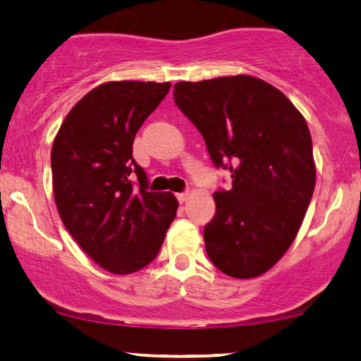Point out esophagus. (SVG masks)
Instances as JSON below:
<instances>
[{
	"mask_svg": "<svg viewBox=\"0 0 361 361\" xmlns=\"http://www.w3.org/2000/svg\"><path fill=\"white\" fill-rule=\"evenodd\" d=\"M176 197H177V200L180 202V204H184V202L189 200L190 194H189V192H180V194H176Z\"/></svg>",
	"mask_w": 361,
	"mask_h": 361,
	"instance_id": "obj_1",
	"label": "esophagus"
}]
</instances>
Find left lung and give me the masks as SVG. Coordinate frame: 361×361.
<instances>
[{
  "label": "left lung",
  "mask_w": 361,
  "mask_h": 361,
  "mask_svg": "<svg viewBox=\"0 0 361 361\" xmlns=\"http://www.w3.org/2000/svg\"><path fill=\"white\" fill-rule=\"evenodd\" d=\"M174 100L233 179L214 194L207 255L231 278L264 274L293 245L314 194L307 123L283 92L251 75L177 82Z\"/></svg>",
  "instance_id": "left-lung-1"
}]
</instances>
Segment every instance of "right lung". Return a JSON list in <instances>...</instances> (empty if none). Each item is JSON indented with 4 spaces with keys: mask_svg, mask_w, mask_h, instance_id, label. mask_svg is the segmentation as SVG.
<instances>
[{
    "mask_svg": "<svg viewBox=\"0 0 361 361\" xmlns=\"http://www.w3.org/2000/svg\"><path fill=\"white\" fill-rule=\"evenodd\" d=\"M169 82H106L68 111L52 145V190L78 246L113 274H131L159 253L176 219L171 192H147L133 159L137 130L169 92ZM136 173L140 184H130Z\"/></svg>",
    "mask_w": 361,
    "mask_h": 361,
    "instance_id": "add662e5",
    "label": "right lung"
}]
</instances>
